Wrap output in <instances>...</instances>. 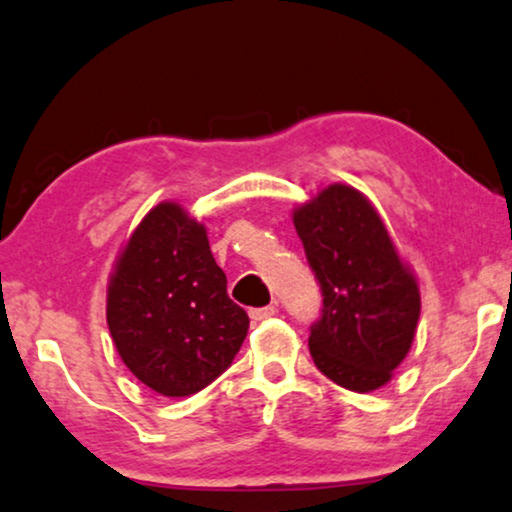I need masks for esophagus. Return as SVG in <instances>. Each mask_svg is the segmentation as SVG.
<instances>
[{
  "label": "esophagus",
  "mask_w": 512,
  "mask_h": 512,
  "mask_svg": "<svg viewBox=\"0 0 512 512\" xmlns=\"http://www.w3.org/2000/svg\"><path fill=\"white\" fill-rule=\"evenodd\" d=\"M273 313H276V308H273V306H264V308H253V311H250V318H253L255 322H262V320H269Z\"/></svg>",
  "instance_id": "obj_1"
}]
</instances>
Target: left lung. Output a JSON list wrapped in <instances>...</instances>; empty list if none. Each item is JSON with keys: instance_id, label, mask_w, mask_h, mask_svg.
<instances>
[{"instance_id": "1", "label": "left lung", "mask_w": 512, "mask_h": 512, "mask_svg": "<svg viewBox=\"0 0 512 512\" xmlns=\"http://www.w3.org/2000/svg\"><path fill=\"white\" fill-rule=\"evenodd\" d=\"M292 220L325 297L308 336L315 366L350 392L380 390L413 345L417 278L355 187H325L294 208Z\"/></svg>"}]
</instances>
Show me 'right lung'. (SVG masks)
I'll list each match as a JSON object with an SVG mask.
<instances>
[{
  "label": "right lung",
  "instance_id": "obj_1",
  "mask_svg": "<svg viewBox=\"0 0 512 512\" xmlns=\"http://www.w3.org/2000/svg\"><path fill=\"white\" fill-rule=\"evenodd\" d=\"M106 322L127 369L162 397H190L213 383L250 325L229 299L206 227L176 201L150 208L122 246Z\"/></svg>",
  "mask_w": 512,
  "mask_h": 512
}]
</instances>
